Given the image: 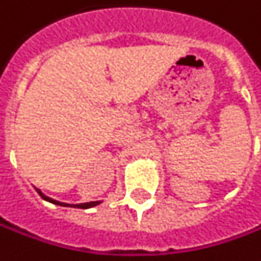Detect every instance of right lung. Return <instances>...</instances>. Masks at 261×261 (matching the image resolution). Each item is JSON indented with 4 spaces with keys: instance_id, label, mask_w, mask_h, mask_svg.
<instances>
[{
    "instance_id": "1",
    "label": "right lung",
    "mask_w": 261,
    "mask_h": 261,
    "mask_svg": "<svg viewBox=\"0 0 261 261\" xmlns=\"http://www.w3.org/2000/svg\"><path fill=\"white\" fill-rule=\"evenodd\" d=\"M36 192L38 194L41 195V198L42 199H45V200H48V202H50V203H55V205H59V206H70V207H79V209H89V207H93V206H96V205H99L100 202L99 200H96V202H86V203H77V205H70V203H63V202H59V200H55L52 199V198H49V196H46V195H43L36 188Z\"/></svg>"
}]
</instances>
